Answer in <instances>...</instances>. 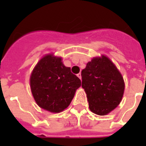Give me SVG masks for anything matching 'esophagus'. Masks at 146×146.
<instances>
[{
    "label": "esophagus",
    "instance_id": "obj_1",
    "mask_svg": "<svg viewBox=\"0 0 146 146\" xmlns=\"http://www.w3.org/2000/svg\"><path fill=\"white\" fill-rule=\"evenodd\" d=\"M77 76H78V77H79V78H80V80H81V78H82V76H81V73H78V74H77Z\"/></svg>",
    "mask_w": 146,
    "mask_h": 146
}]
</instances>
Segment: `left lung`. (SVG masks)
<instances>
[{"instance_id":"1","label":"left lung","mask_w":146,"mask_h":146,"mask_svg":"<svg viewBox=\"0 0 146 146\" xmlns=\"http://www.w3.org/2000/svg\"><path fill=\"white\" fill-rule=\"evenodd\" d=\"M82 87L89 109L98 115L113 111L122 99L124 82L115 65L105 56L95 57L82 70Z\"/></svg>"}]
</instances>
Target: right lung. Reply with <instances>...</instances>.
Masks as SVG:
<instances>
[{"instance_id": "1", "label": "right lung", "mask_w": 146, "mask_h": 146, "mask_svg": "<svg viewBox=\"0 0 146 146\" xmlns=\"http://www.w3.org/2000/svg\"><path fill=\"white\" fill-rule=\"evenodd\" d=\"M81 80L72 73L60 57L44 56L33 70L30 77L33 96L38 105L47 111L58 113L70 105Z\"/></svg>"}]
</instances>
